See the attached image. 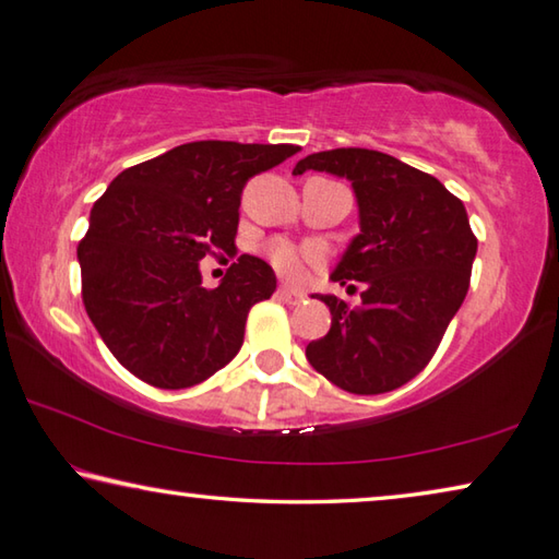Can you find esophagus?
Here are the masks:
<instances>
[{"label": "esophagus", "mask_w": 559, "mask_h": 559, "mask_svg": "<svg viewBox=\"0 0 559 559\" xmlns=\"http://www.w3.org/2000/svg\"><path fill=\"white\" fill-rule=\"evenodd\" d=\"M278 298H281L283 302H288V306H298V302L306 300V293L293 290V288H288V286H281V288H278Z\"/></svg>", "instance_id": "esophagus-1"}]
</instances>
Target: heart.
<instances>
[{"label":"heart","instance_id":"b5f03b06","mask_svg":"<svg viewBox=\"0 0 559 559\" xmlns=\"http://www.w3.org/2000/svg\"><path fill=\"white\" fill-rule=\"evenodd\" d=\"M266 259L273 269H276L281 276L286 278H300L302 266L306 261H318V253L314 251H300L293 247L286 239H276L266 247Z\"/></svg>","mask_w":559,"mask_h":559}]
</instances>
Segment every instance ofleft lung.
I'll use <instances>...</instances> for the list:
<instances>
[{"label": "left lung", "instance_id": "obj_1", "mask_svg": "<svg viewBox=\"0 0 559 559\" xmlns=\"http://www.w3.org/2000/svg\"><path fill=\"white\" fill-rule=\"evenodd\" d=\"M306 170L352 182L359 235L330 278L364 283L359 308L312 296L330 308L332 324L306 357L349 393L401 389L428 367L469 290L476 237L466 210L438 178L381 151H320L300 158L293 176Z\"/></svg>", "mask_w": 559, "mask_h": 559}]
</instances>
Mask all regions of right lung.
I'll return each mask as SVG.
<instances>
[{
  "mask_svg": "<svg viewBox=\"0 0 559 559\" xmlns=\"http://www.w3.org/2000/svg\"><path fill=\"white\" fill-rule=\"evenodd\" d=\"M298 151L192 141L109 182L78 261L85 310L121 367L156 389H188L237 357L247 314L276 290V273L241 253L205 288L200 261L235 251L247 180Z\"/></svg>",
  "mask_w": 559,
  "mask_h": 559,
  "instance_id": "1",
  "label": "right lung"
}]
</instances>
